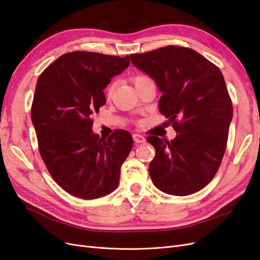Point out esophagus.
<instances>
[{"instance_id":"esophagus-1","label":"esophagus","mask_w":260,"mask_h":260,"mask_svg":"<svg viewBox=\"0 0 260 260\" xmlns=\"http://www.w3.org/2000/svg\"><path fill=\"white\" fill-rule=\"evenodd\" d=\"M133 140H135L136 143H144L146 141V139L143 136L138 135V133H135V135H133Z\"/></svg>"}]
</instances>
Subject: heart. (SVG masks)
I'll use <instances>...</instances> for the list:
<instances>
[{"label": "heart", "instance_id": "heart-1", "mask_svg": "<svg viewBox=\"0 0 260 260\" xmlns=\"http://www.w3.org/2000/svg\"><path fill=\"white\" fill-rule=\"evenodd\" d=\"M146 79H148V78L145 77V76H137V77L133 78V82H135V85H136V84H138V83H140V82H142V81H144V80H146ZM114 88H115V83H112L111 85L108 86L107 91H106L107 98H111V96H112V94H113V92H114Z\"/></svg>", "mask_w": 260, "mask_h": 260}]
</instances>
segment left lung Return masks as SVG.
Returning a JSON list of instances; mask_svg holds the SVG:
<instances>
[{"instance_id": "1", "label": "left lung", "mask_w": 260, "mask_h": 260, "mask_svg": "<svg viewBox=\"0 0 260 260\" xmlns=\"http://www.w3.org/2000/svg\"><path fill=\"white\" fill-rule=\"evenodd\" d=\"M130 59L155 81L159 112L177 132L170 142L147 138L156 151L148 168L154 185L176 196L202 190L222 161L233 116L222 73L196 51L174 45Z\"/></svg>"}]
</instances>
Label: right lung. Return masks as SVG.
Listing matches in <instances>:
<instances>
[{"instance_id": "obj_1", "label": "right lung", "mask_w": 260, "mask_h": 260, "mask_svg": "<svg viewBox=\"0 0 260 260\" xmlns=\"http://www.w3.org/2000/svg\"><path fill=\"white\" fill-rule=\"evenodd\" d=\"M123 58L93 52L61 55L40 75L31 107L39 151L50 175L76 198L94 200L115 191L133 140L117 130L106 140L92 130L105 105L104 89L129 66Z\"/></svg>"}]
</instances>
